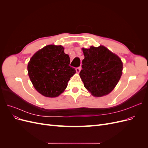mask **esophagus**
I'll return each instance as SVG.
<instances>
[{
	"instance_id": "1",
	"label": "esophagus",
	"mask_w": 148,
	"mask_h": 148,
	"mask_svg": "<svg viewBox=\"0 0 148 148\" xmlns=\"http://www.w3.org/2000/svg\"><path fill=\"white\" fill-rule=\"evenodd\" d=\"M80 70H81V67L79 66V67H77V68H76V71H77V73H79Z\"/></svg>"
}]
</instances>
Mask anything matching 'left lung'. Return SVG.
Here are the masks:
<instances>
[{
    "mask_svg": "<svg viewBox=\"0 0 148 148\" xmlns=\"http://www.w3.org/2000/svg\"><path fill=\"white\" fill-rule=\"evenodd\" d=\"M84 59L79 76L87 90L95 97L108 95L119 82L123 63L120 57L103 46L82 48Z\"/></svg>",
    "mask_w": 148,
    "mask_h": 148,
    "instance_id": "1",
    "label": "left lung"
}]
</instances>
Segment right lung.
Listing matches in <instances>:
<instances>
[{
    "instance_id": "add662e5",
    "label": "right lung",
    "mask_w": 148,
    "mask_h": 148,
    "mask_svg": "<svg viewBox=\"0 0 148 148\" xmlns=\"http://www.w3.org/2000/svg\"><path fill=\"white\" fill-rule=\"evenodd\" d=\"M70 62L62 46L47 45L36 52L28 64V71L36 91L48 97H56L63 92L76 73Z\"/></svg>"
}]
</instances>
